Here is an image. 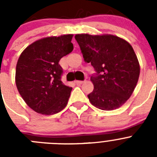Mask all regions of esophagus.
I'll use <instances>...</instances> for the list:
<instances>
[{"mask_svg":"<svg viewBox=\"0 0 157 157\" xmlns=\"http://www.w3.org/2000/svg\"><path fill=\"white\" fill-rule=\"evenodd\" d=\"M86 81H75V83L77 85H82L83 83H85Z\"/></svg>","mask_w":157,"mask_h":157,"instance_id":"obj_1","label":"esophagus"}]
</instances>
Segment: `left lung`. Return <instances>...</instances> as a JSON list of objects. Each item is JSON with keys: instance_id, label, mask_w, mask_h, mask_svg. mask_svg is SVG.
<instances>
[{"instance_id": "left-lung-1", "label": "left lung", "mask_w": 157, "mask_h": 157, "mask_svg": "<svg viewBox=\"0 0 157 157\" xmlns=\"http://www.w3.org/2000/svg\"><path fill=\"white\" fill-rule=\"evenodd\" d=\"M84 60L91 63L96 75L91 76L94 90L88 98L94 106L115 110L126 103L138 83L139 62L132 46L112 34L75 36Z\"/></svg>"}]
</instances>
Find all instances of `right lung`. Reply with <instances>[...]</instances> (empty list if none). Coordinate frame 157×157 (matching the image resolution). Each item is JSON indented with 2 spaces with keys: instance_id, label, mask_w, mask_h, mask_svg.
<instances>
[{
  "instance_id": "right-lung-1",
  "label": "right lung",
  "mask_w": 157,
  "mask_h": 157,
  "mask_svg": "<svg viewBox=\"0 0 157 157\" xmlns=\"http://www.w3.org/2000/svg\"><path fill=\"white\" fill-rule=\"evenodd\" d=\"M73 34L51 36L34 41L19 56L16 84L19 94L34 112L56 114L67 105L72 88L61 81L59 62L73 50Z\"/></svg>"
}]
</instances>
